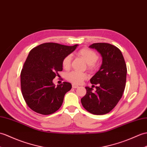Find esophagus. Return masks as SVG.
<instances>
[{
	"label": "esophagus",
	"mask_w": 147,
	"mask_h": 147,
	"mask_svg": "<svg viewBox=\"0 0 147 147\" xmlns=\"http://www.w3.org/2000/svg\"><path fill=\"white\" fill-rule=\"evenodd\" d=\"M72 87H73V88H78V85H76V84H72Z\"/></svg>",
	"instance_id": "34e87169"
}]
</instances>
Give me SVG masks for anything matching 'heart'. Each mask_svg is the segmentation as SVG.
<instances>
[{"mask_svg": "<svg viewBox=\"0 0 147 147\" xmlns=\"http://www.w3.org/2000/svg\"><path fill=\"white\" fill-rule=\"evenodd\" d=\"M78 55L88 64V68L90 70L95 69L96 66V63L99 59V56L96 52L90 49L83 48L78 51ZM71 59H72V57L70 54H68L63 58L62 61V66L63 68L66 69H69L71 66ZM66 78L71 83L74 84H81L84 80L86 79L87 74L77 72V71H72V72L67 73Z\"/></svg>", "mask_w": 147, "mask_h": 147, "instance_id": "b5f03b06", "label": "heart"}]
</instances>
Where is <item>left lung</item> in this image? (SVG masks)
Wrapping results in <instances>:
<instances>
[{
  "mask_svg": "<svg viewBox=\"0 0 147 147\" xmlns=\"http://www.w3.org/2000/svg\"><path fill=\"white\" fill-rule=\"evenodd\" d=\"M103 58L100 69L91 78V84H98L96 90L85 87L86 94L81 99L84 109L94 115H105L111 111L120 101L127 80V65L121 51L108 43H94L90 46Z\"/></svg>",
  "mask_w": 147,
  "mask_h": 147,
  "instance_id": "8db88e82",
  "label": "left lung"
}]
</instances>
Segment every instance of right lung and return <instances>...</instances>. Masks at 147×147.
Wrapping results in <instances>:
<instances>
[{"label": "right lung", "instance_id": "add662e5", "mask_svg": "<svg viewBox=\"0 0 147 147\" xmlns=\"http://www.w3.org/2000/svg\"><path fill=\"white\" fill-rule=\"evenodd\" d=\"M78 46L47 42L30 51L20 73V86L23 98L32 110L47 115L61 107L64 95L72 86L64 82L56 86L53 80L63 70V58Z\"/></svg>", "mask_w": 147, "mask_h": 147}]
</instances>
